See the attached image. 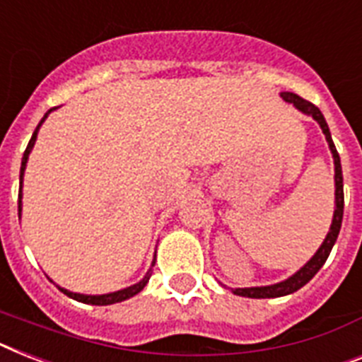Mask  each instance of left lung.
I'll return each mask as SVG.
<instances>
[{
	"label": "left lung",
	"instance_id": "1",
	"mask_svg": "<svg viewBox=\"0 0 362 362\" xmlns=\"http://www.w3.org/2000/svg\"><path fill=\"white\" fill-rule=\"evenodd\" d=\"M283 100L288 102V104H293L298 107L299 111H303V113L310 115L314 120H318V124L322 126V132L325 134V139L329 143V148L333 152L334 158V202H337V208H334V216H333V223H331V230H329L327 238L322 243V247L316 251L310 260L305 264L301 269H299L296 275H292L290 279L283 281V283L279 284H272V286H257V288H236V290H232V292L236 293V296H243V298H255V299H264V298H281V296H288V293H293L296 290H299L301 286L310 281V279L320 272V267L324 266L325 260H327L329 252L333 249L334 242H337V238H339L340 232V225H342V216H344V184H342V165H340V156L337 152V146H334L333 139H331V132H329V126L325 122L324 115L322 111L316 107L314 104L303 100L301 96L293 95V93H283Z\"/></svg>",
	"mask_w": 362,
	"mask_h": 362
}]
</instances>
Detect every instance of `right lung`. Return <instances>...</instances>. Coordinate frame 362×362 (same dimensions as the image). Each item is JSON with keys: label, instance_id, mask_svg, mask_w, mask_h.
Listing matches in <instances>:
<instances>
[{"label": "right lung", "instance_id": "obj_1", "mask_svg": "<svg viewBox=\"0 0 362 362\" xmlns=\"http://www.w3.org/2000/svg\"><path fill=\"white\" fill-rule=\"evenodd\" d=\"M52 111V110H49ZM48 111V113H49ZM48 113L44 115L42 120L38 122L37 130L33 132V135H31V139H29V145L28 148H25V152H23V158H22V167H20V193H18V216L20 211H22V178H23V171H25V163H28V158H29V152H31V148H33L35 141H37V134H38V128H40V124L44 122V119L48 117ZM154 264V262H152ZM148 279H151V275L146 273L145 279L141 281V283L134 284V286H128L124 288V290H119V292H113V293H104V296H83V293H74V292H69V290H64V288H59L61 292L66 293L69 298L76 299V301H81V303H87V305H113V303H119V301H124V299L128 298H134L135 293H139L143 288H145V284L148 283Z\"/></svg>", "mask_w": 362, "mask_h": 362}]
</instances>
